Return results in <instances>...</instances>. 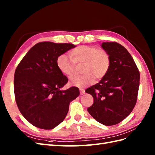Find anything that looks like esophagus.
I'll use <instances>...</instances> for the list:
<instances>
[{
    "mask_svg": "<svg viewBox=\"0 0 155 155\" xmlns=\"http://www.w3.org/2000/svg\"><path fill=\"white\" fill-rule=\"evenodd\" d=\"M80 94L81 95H83L84 94V89H80Z\"/></svg>",
    "mask_w": 155,
    "mask_h": 155,
    "instance_id": "1",
    "label": "esophagus"
}]
</instances>
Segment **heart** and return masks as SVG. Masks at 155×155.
<instances>
[{"mask_svg": "<svg viewBox=\"0 0 155 155\" xmlns=\"http://www.w3.org/2000/svg\"><path fill=\"white\" fill-rule=\"evenodd\" d=\"M71 57L62 54L57 58V66L62 74L66 76L72 74L75 63H84L82 69L83 74L72 76L70 84L83 88L104 78L109 71L111 58L109 53L104 49L94 46L82 45L71 52Z\"/></svg>", "mask_w": 155, "mask_h": 155, "instance_id": "obj_1", "label": "heart"}]
</instances>
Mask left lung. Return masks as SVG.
I'll return each instance as SVG.
<instances>
[{
    "mask_svg": "<svg viewBox=\"0 0 155 155\" xmlns=\"http://www.w3.org/2000/svg\"><path fill=\"white\" fill-rule=\"evenodd\" d=\"M101 47L109 53L111 64L99 83L85 91L94 98L87 110L98 123L112 126L124 120L135 106L140 73L132 56L123 46L105 42Z\"/></svg>",
    "mask_w": 155,
    "mask_h": 155,
    "instance_id": "8db88e82",
    "label": "left lung"
}]
</instances>
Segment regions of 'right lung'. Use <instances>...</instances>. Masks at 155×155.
I'll return each instance as SVG.
<instances>
[{"label":"right lung","instance_id":"right-lung-1","mask_svg":"<svg viewBox=\"0 0 155 155\" xmlns=\"http://www.w3.org/2000/svg\"><path fill=\"white\" fill-rule=\"evenodd\" d=\"M75 45L41 42L36 44L16 67L14 91L22 116L35 127L52 129L61 123L70 102L78 97L77 87L61 90L68 78L58 70L57 58Z\"/></svg>","mask_w":155,"mask_h":155}]
</instances>
